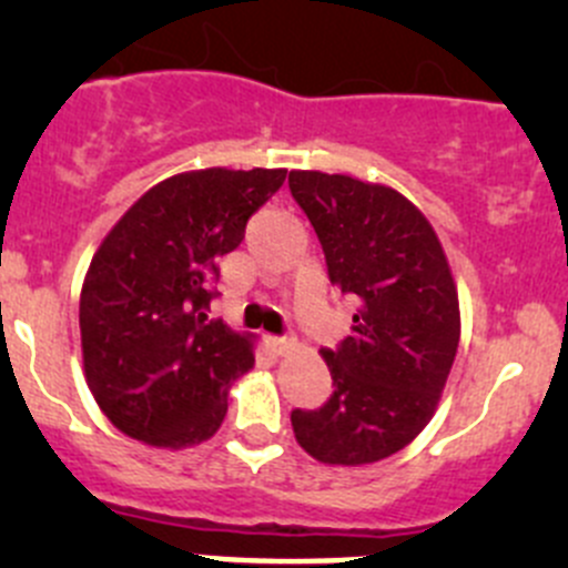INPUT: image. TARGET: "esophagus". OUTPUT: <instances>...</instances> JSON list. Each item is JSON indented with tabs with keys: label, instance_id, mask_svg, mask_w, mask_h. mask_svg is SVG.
Instances as JSON below:
<instances>
[{
	"label": "esophagus",
	"instance_id": "34e87169",
	"mask_svg": "<svg viewBox=\"0 0 568 568\" xmlns=\"http://www.w3.org/2000/svg\"><path fill=\"white\" fill-rule=\"evenodd\" d=\"M266 346L272 348L274 354H288L291 348L296 346L294 337H266Z\"/></svg>",
	"mask_w": 568,
	"mask_h": 568
}]
</instances>
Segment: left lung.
Instances as JSON below:
<instances>
[{
	"instance_id": "1",
	"label": "left lung",
	"mask_w": 568,
	"mask_h": 568,
	"mask_svg": "<svg viewBox=\"0 0 568 568\" xmlns=\"http://www.w3.org/2000/svg\"><path fill=\"white\" fill-rule=\"evenodd\" d=\"M329 283L357 302L352 335L321 348L332 395L294 409L296 443L324 464L398 454L426 428L462 335L459 294L437 233L400 192L352 175L291 170Z\"/></svg>"
}]
</instances>
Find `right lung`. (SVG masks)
Masks as SVG:
<instances>
[{"label": "right lung", "instance_id": "add662e5", "mask_svg": "<svg viewBox=\"0 0 568 568\" xmlns=\"http://www.w3.org/2000/svg\"><path fill=\"white\" fill-rule=\"evenodd\" d=\"M288 170H192L148 189L93 255L79 296L88 387L114 428L156 448L214 437L252 337L209 318L222 255Z\"/></svg>", "mask_w": 568, "mask_h": 568}]
</instances>
